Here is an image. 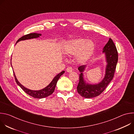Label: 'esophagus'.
Wrapping results in <instances>:
<instances>
[{"mask_svg":"<svg viewBox=\"0 0 134 134\" xmlns=\"http://www.w3.org/2000/svg\"><path fill=\"white\" fill-rule=\"evenodd\" d=\"M66 71L68 72H71L72 71V67H68L66 69Z\"/></svg>","mask_w":134,"mask_h":134,"instance_id":"34e87169","label":"esophagus"}]
</instances>
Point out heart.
Segmentation results:
<instances>
[{
	"mask_svg": "<svg viewBox=\"0 0 134 134\" xmlns=\"http://www.w3.org/2000/svg\"><path fill=\"white\" fill-rule=\"evenodd\" d=\"M95 44L91 40L85 39H74L67 41L65 45V53L68 55H76V59L79 63L87 62L93 54Z\"/></svg>",
	"mask_w": 134,
	"mask_h": 134,
	"instance_id": "obj_1",
	"label": "heart"
}]
</instances>
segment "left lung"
Returning a JSON list of instances; mask_svg holds the SVG:
<instances>
[{
	"mask_svg": "<svg viewBox=\"0 0 134 134\" xmlns=\"http://www.w3.org/2000/svg\"><path fill=\"white\" fill-rule=\"evenodd\" d=\"M103 52L105 53L107 65L104 77L99 84L93 85L86 84L84 81L83 74L86 65H82L78 68L81 74L77 90L82 97L92 98L98 97L104 91L113 77L118 60V54L116 47L111 38L103 48Z\"/></svg>",
	"mask_w": 134,
	"mask_h": 134,
	"instance_id": "left-lung-1",
	"label": "left lung"
}]
</instances>
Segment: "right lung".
<instances>
[{
  "label": "right lung",
  "mask_w": 134,
  "mask_h": 134,
  "mask_svg": "<svg viewBox=\"0 0 134 134\" xmlns=\"http://www.w3.org/2000/svg\"><path fill=\"white\" fill-rule=\"evenodd\" d=\"M41 34H37V33H30L26 35H25L24 36H23L22 37H21V38L19 39L16 43H17L18 42L20 41L21 40H28V39H33V38H36L39 37L40 36H41ZM65 72V71H63L61 72H60L59 74H58L57 76H55V77L53 78V80L51 81V82L46 87L42 89L41 90H39V91H33V90H29L26 87H25L24 86H23L20 82H19L16 77L15 76V75L14 74V75L15 77V81L16 82V83L17 84V85H18L21 87V88L27 94H29L30 96L34 98H36V99H42L46 97H47L48 96H49L50 95L52 94L55 89L56 84L57 82H58L59 79L60 78V76Z\"/></svg>",
  "instance_id": "1"
}]
</instances>
